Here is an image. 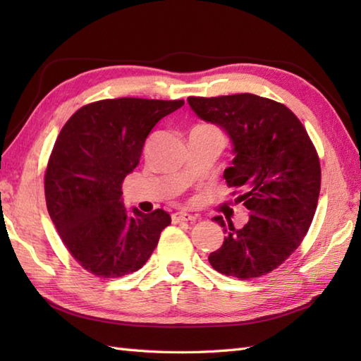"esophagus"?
<instances>
[{"label":"esophagus","mask_w":361,"mask_h":361,"mask_svg":"<svg viewBox=\"0 0 361 361\" xmlns=\"http://www.w3.org/2000/svg\"><path fill=\"white\" fill-rule=\"evenodd\" d=\"M197 219H198V216H194V214H188V212L172 214L173 224H180V221H195Z\"/></svg>","instance_id":"obj_1"}]
</instances>
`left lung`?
<instances>
[{"label":"left lung","instance_id":"8db88e82","mask_svg":"<svg viewBox=\"0 0 361 361\" xmlns=\"http://www.w3.org/2000/svg\"><path fill=\"white\" fill-rule=\"evenodd\" d=\"M188 102L231 140L234 159L224 178L243 189L235 200L250 212L240 229L212 219L226 237L209 264L233 278H260L288 259L309 231L321 188L318 153L293 111L271 99L243 93Z\"/></svg>","mask_w":361,"mask_h":361}]
</instances>
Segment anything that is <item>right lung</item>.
<instances>
[{
  "instance_id": "1",
  "label": "right lung",
  "mask_w": 361,
  "mask_h": 361,
  "mask_svg": "<svg viewBox=\"0 0 361 361\" xmlns=\"http://www.w3.org/2000/svg\"><path fill=\"white\" fill-rule=\"evenodd\" d=\"M183 101L119 97L82 106L57 136L44 173L49 217L71 256L99 278H121L147 262L171 225L163 209L122 203V181L140 163L145 137Z\"/></svg>"
}]
</instances>
